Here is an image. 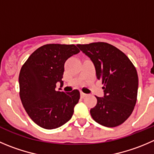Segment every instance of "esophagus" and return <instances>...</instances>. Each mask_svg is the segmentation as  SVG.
I'll use <instances>...</instances> for the list:
<instances>
[{
    "mask_svg": "<svg viewBox=\"0 0 154 154\" xmlns=\"http://www.w3.org/2000/svg\"><path fill=\"white\" fill-rule=\"evenodd\" d=\"M80 95H81L82 98H84V97H85L86 96H87V94H85V93H83V92H81V93H80Z\"/></svg>",
    "mask_w": 154,
    "mask_h": 154,
    "instance_id": "obj_1",
    "label": "esophagus"
}]
</instances>
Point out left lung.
<instances>
[{
    "instance_id": "8db88e82",
    "label": "left lung",
    "mask_w": 154,
    "mask_h": 154,
    "mask_svg": "<svg viewBox=\"0 0 154 154\" xmlns=\"http://www.w3.org/2000/svg\"><path fill=\"white\" fill-rule=\"evenodd\" d=\"M94 63L97 79L103 85L104 97H96L90 113L97 123L116 127L130 116L137 101L138 76L131 61L122 51L106 42L77 45Z\"/></svg>"
}]
</instances>
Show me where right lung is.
Masks as SVG:
<instances>
[{"instance_id":"obj_1","label":"right lung","mask_w":154,"mask_h":154,"mask_svg":"<svg viewBox=\"0 0 154 154\" xmlns=\"http://www.w3.org/2000/svg\"><path fill=\"white\" fill-rule=\"evenodd\" d=\"M79 51L74 45L48 44L35 51L22 66L20 99L29 116L42 128H59L72 116L79 91H57L56 84L63 85L64 63Z\"/></svg>"}]
</instances>
